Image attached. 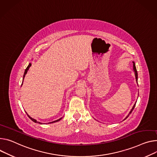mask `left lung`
Listing matches in <instances>:
<instances>
[{"instance_id": "8db88e82", "label": "left lung", "mask_w": 157, "mask_h": 157, "mask_svg": "<svg viewBox=\"0 0 157 157\" xmlns=\"http://www.w3.org/2000/svg\"><path fill=\"white\" fill-rule=\"evenodd\" d=\"M133 71H134V73H135V79H136V83L138 84V73H137V71H136V66H135V62H133ZM136 101L135 102V103L134 104V105H133V108H132V109L130 110V113H128V115L126 117V118L123 120H126L128 117H129V115H130V114L132 113V112L133 111V109H134V108H135V105H136Z\"/></svg>"}]
</instances>
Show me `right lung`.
<instances>
[{"mask_svg":"<svg viewBox=\"0 0 157 157\" xmlns=\"http://www.w3.org/2000/svg\"><path fill=\"white\" fill-rule=\"evenodd\" d=\"M31 66V63H30L29 64V65H28V66L26 67V69H25V71H24V76H23V80H22V84H21V86H22V84H23V81H24V78H25V75L27 74V71H28V70H29V67ZM26 114L27 115V116L29 117V118L33 121H34V122H35V123H39V124H43L42 123H40V122H39V121H37L36 119H34V118H33L32 117H31L29 115H28V114L26 113ZM62 119V118H60L59 119H58V120H55V121H51V122H49V123H46V124H49V123H55V122H57V121H59V120H61Z\"/></svg>","mask_w":157,"mask_h":157,"instance_id":"1","label":"right lung"}]
</instances>
